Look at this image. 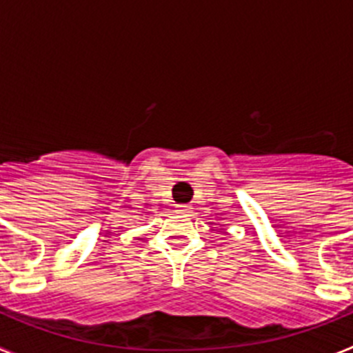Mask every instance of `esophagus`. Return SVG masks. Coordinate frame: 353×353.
Listing matches in <instances>:
<instances>
[{
    "label": "esophagus",
    "instance_id": "obj_1",
    "mask_svg": "<svg viewBox=\"0 0 353 353\" xmlns=\"http://www.w3.org/2000/svg\"><path fill=\"white\" fill-rule=\"evenodd\" d=\"M176 212H179L180 215H189L191 214V207H189V205H179V207H176Z\"/></svg>",
    "mask_w": 353,
    "mask_h": 353
}]
</instances>
